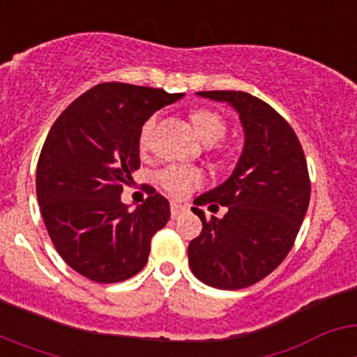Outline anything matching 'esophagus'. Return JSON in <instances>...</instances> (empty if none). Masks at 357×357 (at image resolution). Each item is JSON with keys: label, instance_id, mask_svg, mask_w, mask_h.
Returning <instances> with one entry per match:
<instances>
[{"label": "esophagus", "instance_id": "34e87169", "mask_svg": "<svg viewBox=\"0 0 357 357\" xmlns=\"http://www.w3.org/2000/svg\"><path fill=\"white\" fill-rule=\"evenodd\" d=\"M169 211H172V218H178L181 214H184L188 211V206H182L178 202H172L169 204Z\"/></svg>", "mask_w": 357, "mask_h": 357}]
</instances>
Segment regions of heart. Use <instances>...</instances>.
<instances>
[{"label":"heart","mask_w":357,"mask_h":357,"mask_svg":"<svg viewBox=\"0 0 357 357\" xmlns=\"http://www.w3.org/2000/svg\"><path fill=\"white\" fill-rule=\"evenodd\" d=\"M191 123L195 130L200 135V139L207 144H213L220 141L227 132V123L222 116L209 109H195L191 112ZM157 116H150L146 121L141 125L139 135H137V144L141 150H148L151 143V135L155 130ZM155 182L160 188L173 198H185L204 185V173L193 166L185 164H169L160 172H157Z\"/></svg>","instance_id":"heart-1"}]
</instances>
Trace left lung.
I'll return each mask as SVG.
<instances>
[{
  "label": "left lung",
  "instance_id": "8db88e82",
  "mask_svg": "<svg viewBox=\"0 0 357 357\" xmlns=\"http://www.w3.org/2000/svg\"><path fill=\"white\" fill-rule=\"evenodd\" d=\"M238 110L245 146L229 181L195 200L202 232L189 243L191 272L218 289L259 282L291 250L311 197L301 141L282 116L243 91H202ZM200 205L227 207L223 218L207 220Z\"/></svg>",
  "mask_w": 357,
  "mask_h": 357
}]
</instances>
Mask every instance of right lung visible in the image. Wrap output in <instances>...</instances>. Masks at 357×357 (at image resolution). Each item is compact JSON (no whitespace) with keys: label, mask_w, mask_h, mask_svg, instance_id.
Listing matches in <instances>:
<instances>
[{"label":"right lung","mask_w":357,"mask_h":357,"mask_svg":"<svg viewBox=\"0 0 357 357\" xmlns=\"http://www.w3.org/2000/svg\"><path fill=\"white\" fill-rule=\"evenodd\" d=\"M184 94L105 82L78 96L53 123L37 162V200L62 259L100 284L139 273L150 241L169 220V202L150 188L135 211L123 185L139 169V128Z\"/></svg>","instance_id":"add662e5"}]
</instances>
